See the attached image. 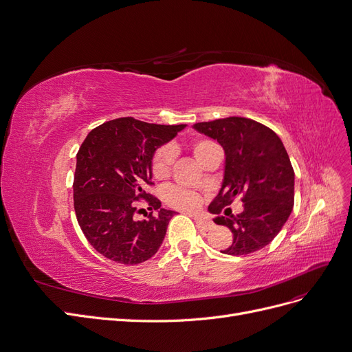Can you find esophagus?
<instances>
[{
	"instance_id": "1",
	"label": "esophagus",
	"mask_w": 352,
	"mask_h": 352,
	"mask_svg": "<svg viewBox=\"0 0 352 352\" xmlns=\"http://www.w3.org/2000/svg\"><path fill=\"white\" fill-rule=\"evenodd\" d=\"M194 220H196L197 226H199L201 230H210V229L213 228V222H212V220L206 219V217H201V216H196V217H194Z\"/></svg>"
}]
</instances>
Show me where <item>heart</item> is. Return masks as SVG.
I'll list each match as a JSON object with an SVG mask.
<instances>
[{
  "label": "heart",
  "mask_w": 352,
  "mask_h": 352,
  "mask_svg": "<svg viewBox=\"0 0 352 352\" xmlns=\"http://www.w3.org/2000/svg\"><path fill=\"white\" fill-rule=\"evenodd\" d=\"M213 148H216L214 143L209 139L199 138L194 139L191 142V152L199 162L204 158V155L207 152H210ZM175 158V152L171 146H162L158 151L155 152L153 158H152V173L156 178H165L169 171H171V165ZM162 197L166 204L178 207V209H186L191 210L196 209V207L200 204V197L196 192H192L190 190L181 188L177 186H168L164 188Z\"/></svg>",
  "instance_id": "heart-1"
}]
</instances>
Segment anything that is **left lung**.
Here are the masks:
<instances>
[{"label":"left lung","instance_id":"obj_1","mask_svg":"<svg viewBox=\"0 0 352 352\" xmlns=\"http://www.w3.org/2000/svg\"><path fill=\"white\" fill-rule=\"evenodd\" d=\"M192 127L217 140L225 151L222 188L209 206V212L216 214L214 223L233 233L230 246L220 252L246 255L263 250L278 235L294 204V171L281 139L246 117H226ZM239 195L244 212L220 217L223 207Z\"/></svg>","mask_w":352,"mask_h":352}]
</instances>
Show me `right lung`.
<instances>
[{"instance_id":"right-lung-1","label":"right lung","mask_w":352,"mask_h":352,"mask_svg":"<svg viewBox=\"0 0 352 352\" xmlns=\"http://www.w3.org/2000/svg\"><path fill=\"white\" fill-rule=\"evenodd\" d=\"M184 127L120 117L93 129L82 142L74 175L75 214L87 241L111 261L133 265L158 252L175 212L161 209L145 186L152 184L156 149ZM140 199L151 213L138 221Z\"/></svg>"}]
</instances>
